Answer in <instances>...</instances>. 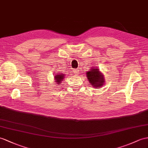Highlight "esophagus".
<instances>
[{
    "instance_id": "34e87169",
    "label": "esophagus",
    "mask_w": 148,
    "mask_h": 148,
    "mask_svg": "<svg viewBox=\"0 0 148 148\" xmlns=\"http://www.w3.org/2000/svg\"><path fill=\"white\" fill-rule=\"evenodd\" d=\"M78 71H79V70H78V69H74V70H73L74 74H77V73H78Z\"/></svg>"
}]
</instances>
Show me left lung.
I'll return each instance as SVG.
<instances>
[{
	"label": "left lung",
	"mask_w": 148,
	"mask_h": 148,
	"mask_svg": "<svg viewBox=\"0 0 148 148\" xmlns=\"http://www.w3.org/2000/svg\"><path fill=\"white\" fill-rule=\"evenodd\" d=\"M86 77L88 79L89 82L91 84V85L98 88L99 86H102L104 82V78L103 75L100 73L98 69L92 68L90 71L86 73Z\"/></svg>",
	"instance_id": "obj_1"
}]
</instances>
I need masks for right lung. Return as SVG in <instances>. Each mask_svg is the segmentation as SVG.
<instances>
[{
  "label": "right lung",
  "mask_w": 148,
  "mask_h": 148,
  "mask_svg": "<svg viewBox=\"0 0 148 148\" xmlns=\"http://www.w3.org/2000/svg\"><path fill=\"white\" fill-rule=\"evenodd\" d=\"M55 77L56 79V84H60V83H61V81H62L63 80V78H64V75L63 73H61L58 75H55Z\"/></svg>",
  "instance_id": "right-lung-1"
}]
</instances>
